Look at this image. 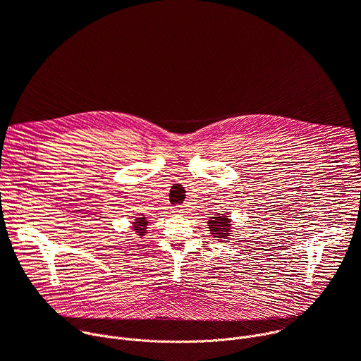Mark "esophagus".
Segmentation results:
<instances>
[{
	"mask_svg": "<svg viewBox=\"0 0 361 361\" xmlns=\"http://www.w3.org/2000/svg\"><path fill=\"white\" fill-rule=\"evenodd\" d=\"M173 213H176V214H185L187 209L184 207V205H176V207L173 209Z\"/></svg>",
	"mask_w": 361,
	"mask_h": 361,
	"instance_id": "34e87169",
	"label": "esophagus"
}]
</instances>
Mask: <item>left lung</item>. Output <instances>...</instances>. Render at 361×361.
<instances>
[{"instance_id": "1", "label": "left lung", "mask_w": 361, "mask_h": 361, "mask_svg": "<svg viewBox=\"0 0 361 361\" xmlns=\"http://www.w3.org/2000/svg\"><path fill=\"white\" fill-rule=\"evenodd\" d=\"M209 228L214 238L226 243L227 240H230L231 235V220L228 219V216L219 214L217 217H212V220H209Z\"/></svg>"}]
</instances>
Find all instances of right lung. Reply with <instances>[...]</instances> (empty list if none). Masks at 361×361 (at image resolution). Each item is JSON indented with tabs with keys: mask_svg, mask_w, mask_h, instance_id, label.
Segmentation results:
<instances>
[{
	"mask_svg": "<svg viewBox=\"0 0 361 361\" xmlns=\"http://www.w3.org/2000/svg\"><path fill=\"white\" fill-rule=\"evenodd\" d=\"M147 226H148V221L145 217H138L135 219V221L133 223V228L135 230V233L142 237L145 233H147Z\"/></svg>",
	"mask_w": 361,
	"mask_h": 361,
	"instance_id": "add662e5",
	"label": "right lung"
}]
</instances>
